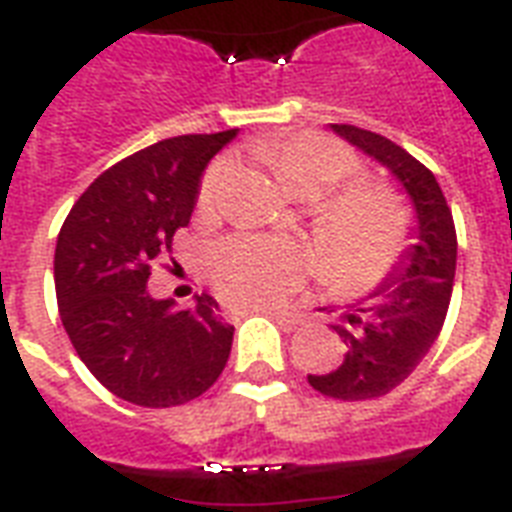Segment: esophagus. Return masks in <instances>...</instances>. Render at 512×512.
I'll list each match as a JSON object with an SVG mask.
<instances>
[{
	"mask_svg": "<svg viewBox=\"0 0 512 512\" xmlns=\"http://www.w3.org/2000/svg\"><path fill=\"white\" fill-rule=\"evenodd\" d=\"M249 313H265V316H276V319H284L289 321V324H295V319L289 316L284 308H279V305H252V308H247Z\"/></svg>",
	"mask_w": 512,
	"mask_h": 512,
	"instance_id": "esophagus-1",
	"label": "esophagus"
}]
</instances>
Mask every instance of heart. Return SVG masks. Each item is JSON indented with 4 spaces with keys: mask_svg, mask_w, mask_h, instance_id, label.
Listing matches in <instances>:
<instances>
[{
    "mask_svg": "<svg viewBox=\"0 0 512 512\" xmlns=\"http://www.w3.org/2000/svg\"><path fill=\"white\" fill-rule=\"evenodd\" d=\"M281 183L300 199L316 201V236L321 255L337 284L364 289L382 279L398 255L404 236V207L380 185H348L332 191L356 172V156L340 140L319 132H297L265 148ZM223 164L201 177L199 199L217 191ZM220 295L233 305H273L292 295L308 273V255L281 239L236 236L220 241L209 257Z\"/></svg>",
    "mask_w": 512,
    "mask_h": 512,
    "instance_id": "1",
    "label": "heart"
}]
</instances>
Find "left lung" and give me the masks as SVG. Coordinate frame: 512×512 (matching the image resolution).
<instances>
[{"instance_id": "1", "label": "left lung", "mask_w": 512, "mask_h": 512, "mask_svg": "<svg viewBox=\"0 0 512 512\" xmlns=\"http://www.w3.org/2000/svg\"><path fill=\"white\" fill-rule=\"evenodd\" d=\"M332 130L385 164L412 196L417 212V241L369 295L372 303L353 305L332 324L345 345L340 366L327 374H308L313 390L324 396L369 401L398 388L444 327L457 265V231L441 185L425 164L377 132L353 124H332Z\"/></svg>"}]
</instances>
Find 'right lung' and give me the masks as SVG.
Instances as JSON below:
<instances>
[{"label": "right lung", "mask_w": 512, "mask_h": 512, "mask_svg": "<svg viewBox=\"0 0 512 512\" xmlns=\"http://www.w3.org/2000/svg\"><path fill=\"white\" fill-rule=\"evenodd\" d=\"M236 138L177 135L108 167L76 199L55 247L60 321L92 377L148 409L207 393L231 353L233 327L207 292L188 311L146 292L172 236L191 220L201 172Z\"/></svg>", "instance_id": "right-lung-1"}]
</instances>
